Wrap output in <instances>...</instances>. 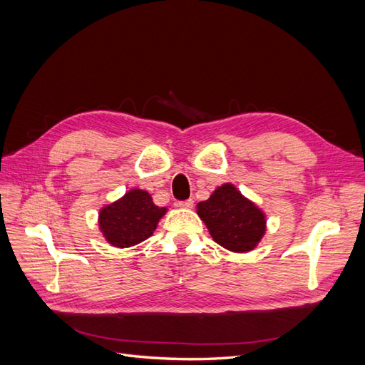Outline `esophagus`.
Wrapping results in <instances>:
<instances>
[{
	"label": "esophagus",
	"instance_id": "esophagus-1",
	"mask_svg": "<svg viewBox=\"0 0 365 365\" xmlns=\"http://www.w3.org/2000/svg\"><path fill=\"white\" fill-rule=\"evenodd\" d=\"M176 205L181 207V208H192L193 207V201L192 200H185V201H180Z\"/></svg>",
	"mask_w": 365,
	"mask_h": 365
}]
</instances>
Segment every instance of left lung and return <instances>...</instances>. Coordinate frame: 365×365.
Masks as SVG:
<instances>
[{"label": "left lung", "instance_id": "obj_1", "mask_svg": "<svg viewBox=\"0 0 365 365\" xmlns=\"http://www.w3.org/2000/svg\"><path fill=\"white\" fill-rule=\"evenodd\" d=\"M196 212L216 244L235 252L256 248L267 230L264 213L230 182L197 204Z\"/></svg>", "mask_w": 365, "mask_h": 365}]
</instances>
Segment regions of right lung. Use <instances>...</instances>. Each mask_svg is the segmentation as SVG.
Masks as SVG:
<instances>
[{
	"label": "right lung",
	"instance_id": "right-lung-1",
	"mask_svg": "<svg viewBox=\"0 0 365 365\" xmlns=\"http://www.w3.org/2000/svg\"><path fill=\"white\" fill-rule=\"evenodd\" d=\"M165 212L168 208L153 204L146 190L132 189L101 210L98 228L113 247L129 248L150 237Z\"/></svg>",
	"mask_w": 365,
	"mask_h": 365
}]
</instances>
